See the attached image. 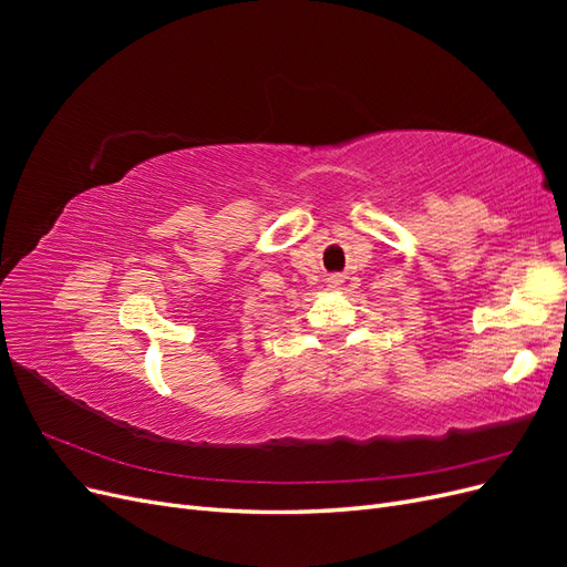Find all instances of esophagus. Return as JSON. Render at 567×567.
<instances>
[{"instance_id":"esophagus-1","label":"esophagus","mask_w":567,"mask_h":567,"mask_svg":"<svg viewBox=\"0 0 567 567\" xmlns=\"http://www.w3.org/2000/svg\"><path fill=\"white\" fill-rule=\"evenodd\" d=\"M340 284H342V277H338V274H333V277H329V286H331V288H340Z\"/></svg>"}]
</instances>
